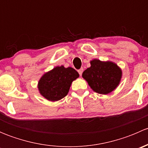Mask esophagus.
<instances>
[{"label":"esophagus","mask_w":148,"mask_h":148,"mask_svg":"<svg viewBox=\"0 0 148 148\" xmlns=\"http://www.w3.org/2000/svg\"><path fill=\"white\" fill-rule=\"evenodd\" d=\"M83 69L82 68V69H79L78 70V72H79V76H82V73H83Z\"/></svg>","instance_id":"34e87169"}]
</instances>
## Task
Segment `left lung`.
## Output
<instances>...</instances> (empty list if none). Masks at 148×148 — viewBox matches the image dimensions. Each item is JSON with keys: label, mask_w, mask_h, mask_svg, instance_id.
<instances>
[{"label": "left lung", "mask_w": 148, "mask_h": 148, "mask_svg": "<svg viewBox=\"0 0 148 148\" xmlns=\"http://www.w3.org/2000/svg\"><path fill=\"white\" fill-rule=\"evenodd\" d=\"M90 63L91 66L83 72V78L97 93L107 95L112 92L120 82V69L111 62L94 59Z\"/></svg>", "instance_id": "8db88e82"}]
</instances>
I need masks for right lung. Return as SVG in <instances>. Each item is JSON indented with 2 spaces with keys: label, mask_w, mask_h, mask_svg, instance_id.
<instances>
[{
  "label": "right lung",
  "mask_w": 148,
  "mask_h": 148,
  "mask_svg": "<svg viewBox=\"0 0 148 148\" xmlns=\"http://www.w3.org/2000/svg\"><path fill=\"white\" fill-rule=\"evenodd\" d=\"M79 76L78 72L71 67H55L39 80L38 87L40 93L48 100H60L66 96L71 82Z\"/></svg>",
  "instance_id": "1"
}]
</instances>
